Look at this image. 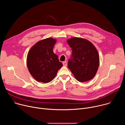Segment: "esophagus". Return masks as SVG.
<instances>
[{"label":"esophagus","mask_w":125,"mask_h":125,"mask_svg":"<svg viewBox=\"0 0 125 125\" xmlns=\"http://www.w3.org/2000/svg\"><path fill=\"white\" fill-rule=\"evenodd\" d=\"M63 65L64 66H67V63L66 61H64L63 62Z\"/></svg>","instance_id":"obj_1"}]
</instances>
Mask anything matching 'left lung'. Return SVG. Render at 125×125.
<instances>
[{
    "instance_id": "obj_1",
    "label": "left lung",
    "mask_w": 125,
    "mask_h": 125,
    "mask_svg": "<svg viewBox=\"0 0 125 125\" xmlns=\"http://www.w3.org/2000/svg\"><path fill=\"white\" fill-rule=\"evenodd\" d=\"M72 54L68 67L77 81L84 82L95 75L99 63L98 51L94 45L86 39L74 37L67 40Z\"/></svg>"
}]
</instances>
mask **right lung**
<instances>
[{
	"label": "right lung",
	"instance_id": "obj_1",
	"mask_svg": "<svg viewBox=\"0 0 125 125\" xmlns=\"http://www.w3.org/2000/svg\"><path fill=\"white\" fill-rule=\"evenodd\" d=\"M56 42V40L52 38L41 40L33 45L28 52V70L32 77L39 82L47 83L52 81L63 66L53 51Z\"/></svg>",
	"mask_w": 125,
	"mask_h": 125
}]
</instances>
